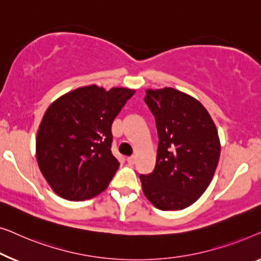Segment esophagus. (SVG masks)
Listing matches in <instances>:
<instances>
[{
  "mask_svg": "<svg viewBox=\"0 0 261 261\" xmlns=\"http://www.w3.org/2000/svg\"><path fill=\"white\" fill-rule=\"evenodd\" d=\"M127 162L131 163V164H134V163L136 162V156H130V157H127Z\"/></svg>",
  "mask_w": 261,
  "mask_h": 261,
  "instance_id": "1",
  "label": "esophagus"
}]
</instances>
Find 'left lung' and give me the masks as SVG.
I'll return each mask as SVG.
<instances>
[{
	"label": "left lung",
	"mask_w": 261,
	"mask_h": 261,
	"mask_svg": "<svg viewBox=\"0 0 261 261\" xmlns=\"http://www.w3.org/2000/svg\"><path fill=\"white\" fill-rule=\"evenodd\" d=\"M144 101L155 117L159 148L152 172L139 175L143 193L161 211L185 209L204 193L218 167L215 124L201 102L171 87L148 90Z\"/></svg>",
	"instance_id": "1"
}]
</instances>
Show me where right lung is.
Wrapping results in <instances>:
<instances>
[{"instance_id": "right-lung-1", "label": "right lung", "mask_w": 261, "mask_h": 261, "mask_svg": "<svg viewBox=\"0 0 261 261\" xmlns=\"http://www.w3.org/2000/svg\"><path fill=\"white\" fill-rule=\"evenodd\" d=\"M135 90L95 85L62 95L47 109L36 136V160L59 196L90 200L108 188L119 167L111 125Z\"/></svg>"}]
</instances>
